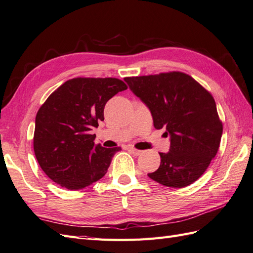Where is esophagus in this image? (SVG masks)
<instances>
[{
	"label": "esophagus",
	"instance_id": "esophagus-1",
	"mask_svg": "<svg viewBox=\"0 0 253 253\" xmlns=\"http://www.w3.org/2000/svg\"><path fill=\"white\" fill-rule=\"evenodd\" d=\"M129 151H130L133 155H135V156H139V155L142 154V151L137 150V148H134V147H129Z\"/></svg>",
	"mask_w": 253,
	"mask_h": 253
}]
</instances>
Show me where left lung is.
Segmentation results:
<instances>
[{"mask_svg": "<svg viewBox=\"0 0 253 253\" xmlns=\"http://www.w3.org/2000/svg\"><path fill=\"white\" fill-rule=\"evenodd\" d=\"M125 81L150 109L154 127L166 128L170 135V151L159 153L160 166L148 177L172 188L196 182L216 156L222 135L211 94L180 71L127 77Z\"/></svg>", "mask_w": 253, "mask_h": 253, "instance_id": "8db88e82", "label": "left lung"}]
</instances>
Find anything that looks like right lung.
<instances>
[{
    "label": "right lung",
    "mask_w": 253,
    "mask_h": 253,
    "mask_svg": "<svg viewBox=\"0 0 253 253\" xmlns=\"http://www.w3.org/2000/svg\"><path fill=\"white\" fill-rule=\"evenodd\" d=\"M127 85L116 78H74L63 83L38 110L34 153L46 175L70 190L105 176L121 147L95 144L92 134L103 121L107 101Z\"/></svg>",
    "instance_id": "add662e5"
}]
</instances>
